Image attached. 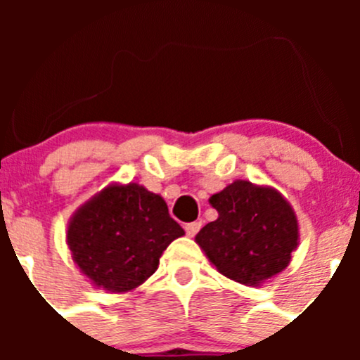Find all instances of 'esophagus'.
<instances>
[{"label":"esophagus","instance_id":"1","mask_svg":"<svg viewBox=\"0 0 360 360\" xmlns=\"http://www.w3.org/2000/svg\"><path fill=\"white\" fill-rule=\"evenodd\" d=\"M200 228H202L200 221H193V223H188L186 226H184V230H186L188 237H195V235L200 231Z\"/></svg>","mask_w":360,"mask_h":360}]
</instances>
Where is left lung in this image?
<instances>
[{
    "label": "left lung",
    "instance_id": "1",
    "mask_svg": "<svg viewBox=\"0 0 360 360\" xmlns=\"http://www.w3.org/2000/svg\"><path fill=\"white\" fill-rule=\"evenodd\" d=\"M217 219L195 242L219 274L244 285H261L291 263L300 228L291 203L271 186L237 179L212 195Z\"/></svg>",
    "mask_w": 360,
    "mask_h": 360
}]
</instances>
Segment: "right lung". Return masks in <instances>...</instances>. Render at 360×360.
I'll use <instances>...</instances> for the list:
<instances>
[{
  "label": "right lung",
  "instance_id": "add662e5",
  "mask_svg": "<svg viewBox=\"0 0 360 360\" xmlns=\"http://www.w3.org/2000/svg\"><path fill=\"white\" fill-rule=\"evenodd\" d=\"M183 235L160 195L137 183H115L72 214L66 238L94 288L129 292L157 271L163 250Z\"/></svg>",
  "mask_w": 360,
  "mask_h": 360
}]
</instances>
